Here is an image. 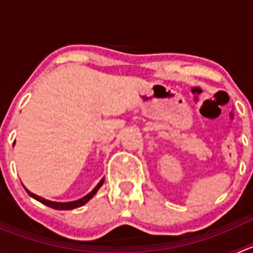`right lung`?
<instances>
[{"mask_svg":"<svg viewBox=\"0 0 253 253\" xmlns=\"http://www.w3.org/2000/svg\"><path fill=\"white\" fill-rule=\"evenodd\" d=\"M103 183H104V178H103V180H100V182H99L98 185L95 186V188H94V190L91 191L90 193H88L86 196H84L83 198H81V200H78V201H73V202H65V203L51 202V201H47V200H45V198L39 197V196L34 195V193H32V192H29L28 190H27V192H28V195L30 196V197L35 198V200L39 201V202H42V205L50 207V208L58 209V211H68V209H75V208H78V207H82L83 205H85V203L88 202L90 198L94 197V195L98 192V190L101 187V186H103Z\"/></svg>","mask_w":253,"mask_h":253,"instance_id":"1","label":"right lung"}]
</instances>
